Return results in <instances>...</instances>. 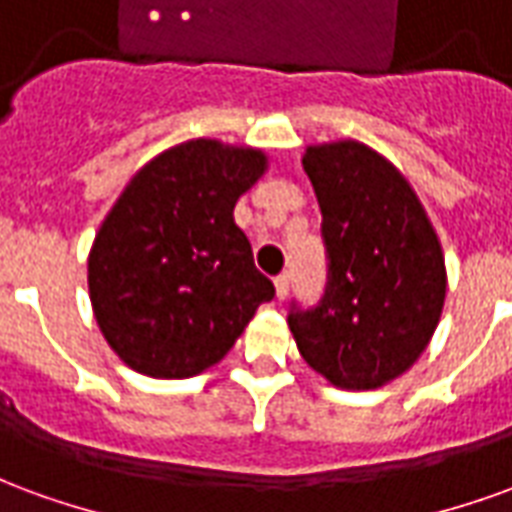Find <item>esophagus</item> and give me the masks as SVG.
<instances>
[{
  "instance_id": "esophagus-1",
  "label": "esophagus",
  "mask_w": 512,
  "mask_h": 512,
  "mask_svg": "<svg viewBox=\"0 0 512 512\" xmlns=\"http://www.w3.org/2000/svg\"><path fill=\"white\" fill-rule=\"evenodd\" d=\"M274 288H277V299H285L290 290V277L288 274H279L277 279H274Z\"/></svg>"
}]
</instances>
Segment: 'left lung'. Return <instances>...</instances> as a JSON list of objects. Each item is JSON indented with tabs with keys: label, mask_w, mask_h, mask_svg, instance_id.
I'll list each match as a JSON object with an SVG mask.
<instances>
[{
	"label": "left lung",
	"mask_w": 512,
	"mask_h": 512,
	"mask_svg": "<svg viewBox=\"0 0 512 512\" xmlns=\"http://www.w3.org/2000/svg\"><path fill=\"white\" fill-rule=\"evenodd\" d=\"M321 205L326 290L288 326L304 362L340 389L403 376L436 332L447 293L444 255L406 178L359 142L307 147Z\"/></svg>",
	"instance_id": "left-lung-1"
}]
</instances>
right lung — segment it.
Listing matches in <instances>:
<instances>
[{
	"label": "right lung",
	"mask_w": 512,
	"mask_h": 512,
	"mask_svg": "<svg viewBox=\"0 0 512 512\" xmlns=\"http://www.w3.org/2000/svg\"><path fill=\"white\" fill-rule=\"evenodd\" d=\"M263 169L260 150L194 139L153 158L120 194L95 235L87 282L95 321L131 370L197 376L274 299L233 219Z\"/></svg>",
	"instance_id": "obj_1"
}]
</instances>
